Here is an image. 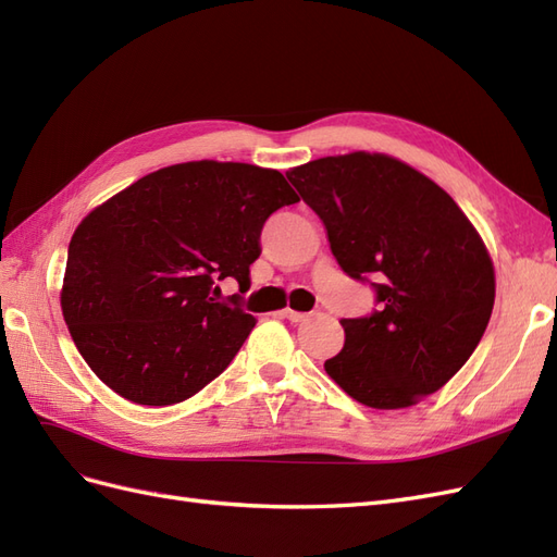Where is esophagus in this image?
<instances>
[{
	"label": "esophagus",
	"mask_w": 557,
	"mask_h": 557,
	"mask_svg": "<svg viewBox=\"0 0 557 557\" xmlns=\"http://www.w3.org/2000/svg\"><path fill=\"white\" fill-rule=\"evenodd\" d=\"M283 318H288L290 323H305V320L309 318V313H301V311H293V309H283L281 311Z\"/></svg>",
	"instance_id": "obj_1"
}]
</instances>
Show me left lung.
<instances>
[{
	"label": "left lung",
	"instance_id": "left-lung-1",
	"mask_svg": "<svg viewBox=\"0 0 557 557\" xmlns=\"http://www.w3.org/2000/svg\"><path fill=\"white\" fill-rule=\"evenodd\" d=\"M288 181L320 215L344 272L376 305L344 318L346 344L325 362L372 409H404L458 372L495 305V269L479 232L440 185L379 153L320 158Z\"/></svg>",
	"mask_w": 557,
	"mask_h": 557
}]
</instances>
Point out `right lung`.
Wrapping results in <instances>:
<instances>
[{
  "label": "right lung",
  "mask_w": 557,
  "mask_h": 557,
  "mask_svg": "<svg viewBox=\"0 0 557 557\" xmlns=\"http://www.w3.org/2000/svg\"><path fill=\"white\" fill-rule=\"evenodd\" d=\"M295 201L276 170L201 160L164 166L97 207L74 232L60 299L83 360L144 407L199 393L256 327L242 295L211 297L215 281L246 293L267 218Z\"/></svg>",
  "instance_id": "1"
}]
</instances>
